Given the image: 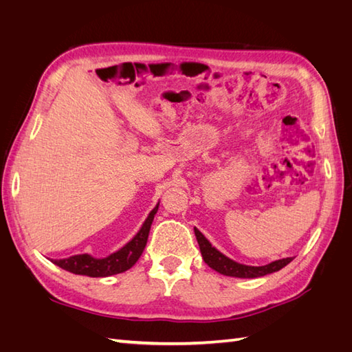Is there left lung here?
<instances>
[{"label":"left lung","instance_id":"left-lung-1","mask_svg":"<svg viewBox=\"0 0 352 352\" xmlns=\"http://www.w3.org/2000/svg\"><path fill=\"white\" fill-rule=\"evenodd\" d=\"M195 236L201 250V256H203L206 263L212 269H214L216 272L227 276H236V278H257V276H263V275L280 271L281 267L289 265L290 261L294 260V257H287V258L275 260L272 263L265 265V266H246L223 256L222 252H219L214 246H212V243L208 242L204 237V234L197 228H195Z\"/></svg>","mask_w":352,"mask_h":352}]
</instances>
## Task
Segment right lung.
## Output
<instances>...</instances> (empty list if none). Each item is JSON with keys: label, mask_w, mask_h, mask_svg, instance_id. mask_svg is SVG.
<instances>
[{"label": "right lung", "mask_w": 352, "mask_h": 352, "mask_svg": "<svg viewBox=\"0 0 352 352\" xmlns=\"http://www.w3.org/2000/svg\"><path fill=\"white\" fill-rule=\"evenodd\" d=\"M157 208H159V204H157L151 210V213L148 214V218L139 230V233L134 236L129 243L124 245L121 250L110 254V256L104 258H95L92 256H89V254H78V256L51 261L58 267L65 269V271H69L77 275L94 276V278H96V276H110L115 274L125 272L126 269H130L136 263L139 257L142 256V252L145 250L149 228H151Z\"/></svg>", "instance_id": "right-lung-1"}]
</instances>
